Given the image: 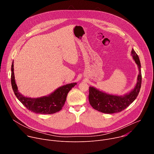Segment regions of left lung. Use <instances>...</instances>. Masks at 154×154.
Returning <instances> with one entry per match:
<instances>
[{
    "mask_svg": "<svg viewBox=\"0 0 154 154\" xmlns=\"http://www.w3.org/2000/svg\"><path fill=\"white\" fill-rule=\"evenodd\" d=\"M134 61L138 66L139 74L135 88L130 92L124 96L109 94L100 91L93 86L89 88V102L96 110L107 114L120 112L128 106L137 97L141 86V63L139 57L134 49L131 52Z\"/></svg>",
    "mask_w": 154,
    "mask_h": 154,
    "instance_id": "left-lung-1",
    "label": "left lung"
}]
</instances>
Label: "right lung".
Listing matches in <instances>:
<instances>
[{"mask_svg":"<svg viewBox=\"0 0 154 154\" xmlns=\"http://www.w3.org/2000/svg\"><path fill=\"white\" fill-rule=\"evenodd\" d=\"M13 61L11 65V82L13 90L17 99L28 109L36 113L53 114L60 111L63 106L68 93L76 83L61 86L51 94L38 98H31L22 95L17 90L14 74Z\"/></svg>","mask_w":154,"mask_h":154,"instance_id":"right-lung-1","label":"right lung"}]
</instances>
